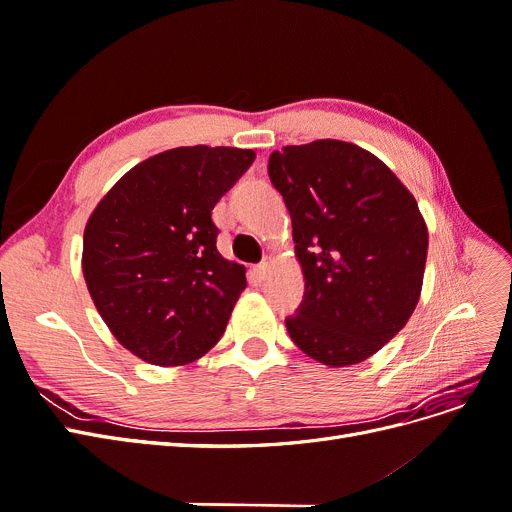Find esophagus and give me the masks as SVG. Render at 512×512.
I'll return each instance as SVG.
<instances>
[{
    "mask_svg": "<svg viewBox=\"0 0 512 512\" xmlns=\"http://www.w3.org/2000/svg\"><path fill=\"white\" fill-rule=\"evenodd\" d=\"M254 269H256V273H258V277H262V280H265V277H267V275H269V271H271V260L267 258V260L258 262V265H256Z\"/></svg>",
    "mask_w": 512,
    "mask_h": 512,
    "instance_id": "1",
    "label": "esophagus"
}]
</instances>
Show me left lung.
<instances>
[{"instance_id":"8db88e82","label":"left lung","mask_w":512,"mask_h":512,"mask_svg":"<svg viewBox=\"0 0 512 512\" xmlns=\"http://www.w3.org/2000/svg\"><path fill=\"white\" fill-rule=\"evenodd\" d=\"M269 179L292 220L305 294L286 329L329 367L365 361L404 329L421 297L427 226L391 168L344 141L288 145Z\"/></svg>"}]
</instances>
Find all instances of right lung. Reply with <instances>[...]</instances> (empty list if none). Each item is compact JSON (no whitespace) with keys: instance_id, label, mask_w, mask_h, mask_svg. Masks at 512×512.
Segmentation results:
<instances>
[{"instance_id":"right-lung-1","label":"right lung","mask_w":512,"mask_h":512,"mask_svg":"<svg viewBox=\"0 0 512 512\" xmlns=\"http://www.w3.org/2000/svg\"><path fill=\"white\" fill-rule=\"evenodd\" d=\"M237 147H177L128 170L85 226L83 275L106 327L151 365H185L222 337L245 269L211 213L252 166Z\"/></svg>"}]
</instances>
